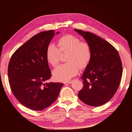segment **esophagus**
I'll return each instance as SVG.
<instances>
[{
    "mask_svg": "<svg viewBox=\"0 0 132 132\" xmlns=\"http://www.w3.org/2000/svg\"><path fill=\"white\" fill-rule=\"evenodd\" d=\"M71 82H72V81H70L66 82H65L64 84H71Z\"/></svg>",
    "mask_w": 132,
    "mask_h": 132,
    "instance_id": "esophagus-1",
    "label": "esophagus"
}]
</instances>
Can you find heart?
I'll use <instances>...</instances> for the list:
<instances>
[{
    "instance_id": "b5f03b06",
    "label": "heart",
    "mask_w": 132,
    "mask_h": 132,
    "mask_svg": "<svg viewBox=\"0 0 132 132\" xmlns=\"http://www.w3.org/2000/svg\"><path fill=\"white\" fill-rule=\"evenodd\" d=\"M60 49L54 44H50L46 48L47 61L53 66L60 62L61 52H68L66 64L59 65L53 71L54 79L59 81L67 82L76 75L80 69L86 68L91 59L92 53L90 45L81 42L79 37L72 35H65L59 40Z\"/></svg>"
}]
</instances>
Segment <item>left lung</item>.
Returning <instances> with one entry per match:
<instances>
[{
    "label": "left lung",
    "instance_id": "1",
    "mask_svg": "<svg viewBox=\"0 0 132 132\" xmlns=\"http://www.w3.org/2000/svg\"><path fill=\"white\" fill-rule=\"evenodd\" d=\"M90 47L91 59L81 78L84 87L78 96L90 106H101L117 92L122 76V65L117 50L110 43L92 33L75 29Z\"/></svg>",
    "mask_w": 132,
    "mask_h": 132
}]
</instances>
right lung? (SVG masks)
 Listing matches in <instances>:
<instances>
[{
  "label": "right lung",
  "mask_w": 132,
  "mask_h": 132,
  "mask_svg": "<svg viewBox=\"0 0 132 132\" xmlns=\"http://www.w3.org/2000/svg\"><path fill=\"white\" fill-rule=\"evenodd\" d=\"M54 35V30H50L33 36L15 51L9 63L8 75L13 94L21 104L33 110L50 106L64 85L44 83L51 77L46 51Z\"/></svg>",
  "instance_id": "right-lung-1"
}]
</instances>
